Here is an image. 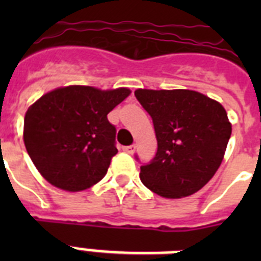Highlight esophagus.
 I'll use <instances>...</instances> for the list:
<instances>
[{"label":"esophagus","instance_id":"esophagus-1","mask_svg":"<svg viewBox=\"0 0 261 261\" xmlns=\"http://www.w3.org/2000/svg\"><path fill=\"white\" fill-rule=\"evenodd\" d=\"M123 150L125 151V153L132 154L133 151L136 150V146H135V145H129V146H124V147H123Z\"/></svg>","mask_w":261,"mask_h":261}]
</instances>
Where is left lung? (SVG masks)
<instances>
[{"mask_svg": "<svg viewBox=\"0 0 261 261\" xmlns=\"http://www.w3.org/2000/svg\"><path fill=\"white\" fill-rule=\"evenodd\" d=\"M135 95L153 119L158 142L155 156L141 166L142 184L166 199L201 190L220 167L231 136L225 108L192 90L138 89Z\"/></svg>", "mask_w": 261, "mask_h": 261, "instance_id": "left-lung-1", "label": "left lung"}]
</instances>
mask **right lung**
<instances>
[{"instance_id": "right-lung-1", "label": "right lung", "mask_w": 261, "mask_h": 261, "mask_svg": "<svg viewBox=\"0 0 261 261\" xmlns=\"http://www.w3.org/2000/svg\"><path fill=\"white\" fill-rule=\"evenodd\" d=\"M129 94L125 87L66 86L36 100L24 116L23 140L41 176L69 192L102 180L117 153L107 115Z\"/></svg>"}]
</instances>
